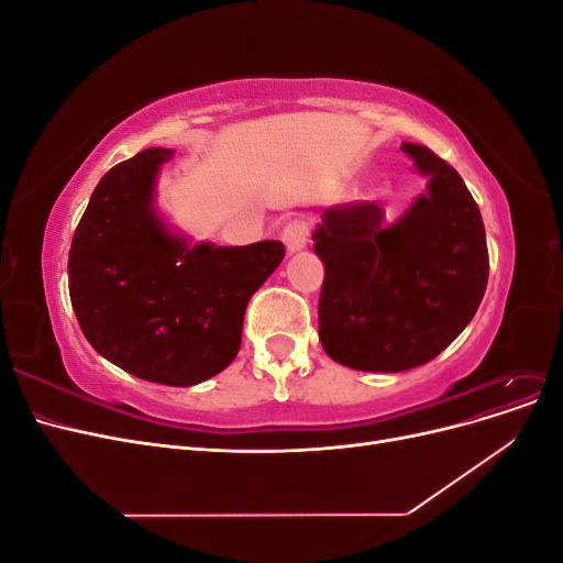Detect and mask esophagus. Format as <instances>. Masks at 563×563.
I'll list each match as a JSON object with an SVG mask.
<instances>
[{"label": "esophagus", "mask_w": 563, "mask_h": 563, "mask_svg": "<svg viewBox=\"0 0 563 563\" xmlns=\"http://www.w3.org/2000/svg\"><path fill=\"white\" fill-rule=\"evenodd\" d=\"M282 236H284V244H286L288 253H296V251L305 249V244H308L310 228L305 220H291V223H286Z\"/></svg>", "instance_id": "1"}]
</instances>
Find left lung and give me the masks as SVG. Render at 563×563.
<instances>
[{
	"label": "left lung",
	"mask_w": 563,
	"mask_h": 563,
	"mask_svg": "<svg viewBox=\"0 0 563 563\" xmlns=\"http://www.w3.org/2000/svg\"><path fill=\"white\" fill-rule=\"evenodd\" d=\"M401 152L428 192L391 225L373 201L323 211L312 240L323 263L319 340L338 364L397 373L432 362L463 333L488 282L479 207L430 147Z\"/></svg>",
	"instance_id": "obj_1"
}]
</instances>
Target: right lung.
Listing matches in <instances>:
<instances>
[{"instance_id": "obj_1", "label": "right lung", "mask_w": 563, "mask_h": 563, "mask_svg": "<svg viewBox=\"0 0 563 563\" xmlns=\"http://www.w3.org/2000/svg\"><path fill=\"white\" fill-rule=\"evenodd\" d=\"M150 147L100 178L73 236L67 279L91 347L131 376L172 387L213 378L242 345L251 296L284 261L275 240L213 246L168 228L155 207Z\"/></svg>"}]
</instances>
